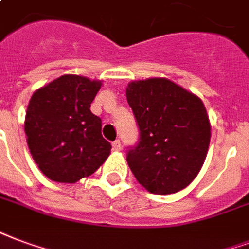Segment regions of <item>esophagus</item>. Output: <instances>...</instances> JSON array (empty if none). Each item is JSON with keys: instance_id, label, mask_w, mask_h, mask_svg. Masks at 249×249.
<instances>
[{"instance_id": "obj_1", "label": "esophagus", "mask_w": 249, "mask_h": 249, "mask_svg": "<svg viewBox=\"0 0 249 249\" xmlns=\"http://www.w3.org/2000/svg\"><path fill=\"white\" fill-rule=\"evenodd\" d=\"M112 148H113V150H116V152H119L120 149H121V142H120V140H116V141L112 142Z\"/></svg>"}]
</instances>
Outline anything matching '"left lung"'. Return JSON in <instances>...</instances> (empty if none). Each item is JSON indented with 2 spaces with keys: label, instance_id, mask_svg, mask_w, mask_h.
<instances>
[{
  "label": "left lung",
  "instance_id": "left-lung-1",
  "mask_svg": "<svg viewBox=\"0 0 249 249\" xmlns=\"http://www.w3.org/2000/svg\"><path fill=\"white\" fill-rule=\"evenodd\" d=\"M126 100L140 130L126 161L152 194H174L198 176L209 150L211 126L199 97L165 78L128 84Z\"/></svg>",
  "mask_w": 249,
  "mask_h": 249
}]
</instances>
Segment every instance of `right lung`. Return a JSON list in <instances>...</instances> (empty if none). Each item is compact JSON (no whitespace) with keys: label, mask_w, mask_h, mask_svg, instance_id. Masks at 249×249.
I'll list each match as a JSON object with an SVG mask.
<instances>
[{"label":"right lung","mask_w":249,"mask_h":249,"mask_svg":"<svg viewBox=\"0 0 249 249\" xmlns=\"http://www.w3.org/2000/svg\"><path fill=\"white\" fill-rule=\"evenodd\" d=\"M100 87V80L63 75L31 96L25 117L27 145L51 181L75 183L109 156L112 146L101 136V119L91 112Z\"/></svg>","instance_id":"right-lung-1"}]
</instances>
